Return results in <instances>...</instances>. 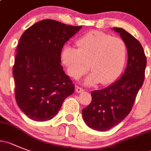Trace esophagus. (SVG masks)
I'll list each match as a JSON object with an SVG mask.
<instances>
[{"label":"esophagus","instance_id":"esophagus-1","mask_svg":"<svg viewBox=\"0 0 151 151\" xmlns=\"http://www.w3.org/2000/svg\"><path fill=\"white\" fill-rule=\"evenodd\" d=\"M75 90H76V91H77V93H81V92H83V91H84V90L82 88H80V87H79V86L76 87Z\"/></svg>","mask_w":151,"mask_h":151}]
</instances>
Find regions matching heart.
Returning a JSON list of instances; mask_svg holds the SVG:
<instances>
[{
  "label": "heart",
  "mask_w": 151,
  "mask_h": 151,
  "mask_svg": "<svg viewBox=\"0 0 151 151\" xmlns=\"http://www.w3.org/2000/svg\"><path fill=\"white\" fill-rule=\"evenodd\" d=\"M76 44L77 49L66 46L61 52L62 63L71 77H82L88 70V64L91 73L84 80L85 85H109L119 77L127 57L123 39L92 30L81 36Z\"/></svg>",
  "instance_id": "1"
}]
</instances>
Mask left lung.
<instances>
[{
    "label": "left lung",
    "instance_id": "left-lung-1",
    "mask_svg": "<svg viewBox=\"0 0 151 151\" xmlns=\"http://www.w3.org/2000/svg\"><path fill=\"white\" fill-rule=\"evenodd\" d=\"M113 29L126 44L127 64L123 75L115 83L105 88L91 91V102L83 109L84 122L98 131L111 129L129 115L143 84L147 65L140 42L122 28Z\"/></svg>",
    "mask_w": 151,
    "mask_h": 151
}]
</instances>
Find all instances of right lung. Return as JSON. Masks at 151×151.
Segmentation results:
<instances>
[{
	"label": "right lung",
	"mask_w": 151,
	"mask_h": 151,
	"mask_svg": "<svg viewBox=\"0 0 151 151\" xmlns=\"http://www.w3.org/2000/svg\"><path fill=\"white\" fill-rule=\"evenodd\" d=\"M81 27L45 19L21 36L12 69L15 100L32 120L52 119L64 100L74 93V84L60 64L61 51Z\"/></svg>",
	"instance_id": "1"
}]
</instances>
